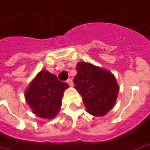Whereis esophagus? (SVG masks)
I'll return each mask as SVG.
<instances>
[{"label":"esophagus","instance_id":"34e87169","mask_svg":"<svg viewBox=\"0 0 150 150\" xmlns=\"http://www.w3.org/2000/svg\"><path fill=\"white\" fill-rule=\"evenodd\" d=\"M67 83L70 85V86H72L73 85V81H72V79H68L67 80Z\"/></svg>","mask_w":150,"mask_h":150}]
</instances>
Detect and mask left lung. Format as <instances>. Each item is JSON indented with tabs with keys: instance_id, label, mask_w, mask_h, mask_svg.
I'll return each mask as SVG.
<instances>
[{
	"instance_id": "1",
	"label": "left lung",
	"mask_w": 150,
	"mask_h": 150,
	"mask_svg": "<svg viewBox=\"0 0 150 150\" xmlns=\"http://www.w3.org/2000/svg\"><path fill=\"white\" fill-rule=\"evenodd\" d=\"M74 78L75 88L81 94L90 114L103 117L112 109L119 88L112 73L87 62H79Z\"/></svg>"
}]
</instances>
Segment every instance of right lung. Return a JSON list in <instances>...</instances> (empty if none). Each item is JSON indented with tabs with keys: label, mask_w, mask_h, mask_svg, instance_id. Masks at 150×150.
Instances as JSON below:
<instances>
[{
	"label": "right lung",
	"mask_w": 150,
	"mask_h": 150,
	"mask_svg": "<svg viewBox=\"0 0 150 150\" xmlns=\"http://www.w3.org/2000/svg\"><path fill=\"white\" fill-rule=\"evenodd\" d=\"M68 86L56 75L42 71L29 84L25 98L34 113L40 117L51 119L57 114L62 106L63 91Z\"/></svg>",
	"instance_id": "1"
}]
</instances>
